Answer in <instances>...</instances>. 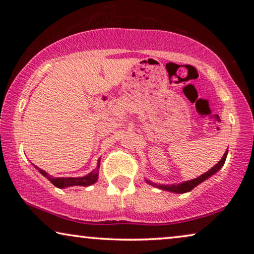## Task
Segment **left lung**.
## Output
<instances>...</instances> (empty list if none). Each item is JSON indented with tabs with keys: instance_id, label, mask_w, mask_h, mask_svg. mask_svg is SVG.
<instances>
[{
	"instance_id": "obj_1",
	"label": "left lung",
	"mask_w": 254,
	"mask_h": 254,
	"mask_svg": "<svg viewBox=\"0 0 254 254\" xmlns=\"http://www.w3.org/2000/svg\"><path fill=\"white\" fill-rule=\"evenodd\" d=\"M227 155H228V149L227 151L224 152L223 157L221 158V161L217 163L216 165H214L213 168L210 170H208L207 172H204L203 175H201L197 177L195 179H190V180H187V182H184V183H180V184H171V185H163V184H156V183H152L151 180H149L145 178V182H147L149 185L151 186H155L157 187V189H161V190H169V192H172V193H178V194H183V193H186V192H190V190H192L194 187H196L199 184L203 183L204 180H207L209 177L214 176L215 173H216L218 170H220L222 166L224 165V162L225 159H227Z\"/></svg>"
}]
</instances>
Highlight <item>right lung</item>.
I'll return each mask as SVG.
<instances>
[{
    "label": "right lung",
    "instance_id": "add662e5",
    "mask_svg": "<svg viewBox=\"0 0 254 254\" xmlns=\"http://www.w3.org/2000/svg\"><path fill=\"white\" fill-rule=\"evenodd\" d=\"M99 166H100V158L98 159V163H97V166L92 170L89 175L83 176V177H77V178H72V177H68V178H64V177H52L48 175L46 171L41 170L39 168L36 169L39 171L41 175L50 180V182L53 184L54 186H57L58 189H65V187H71V186H90L92 184H95L97 180H98V175H99Z\"/></svg>",
    "mask_w": 254,
    "mask_h": 254
}]
</instances>
